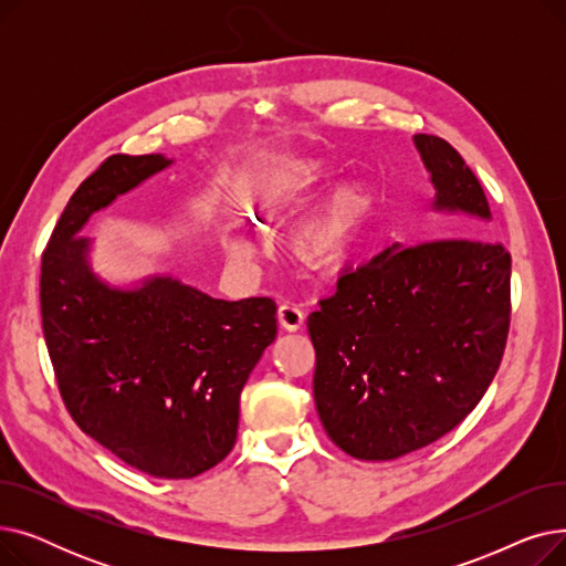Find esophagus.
I'll return each instance as SVG.
<instances>
[{"label":"esophagus","mask_w":566,"mask_h":566,"mask_svg":"<svg viewBox=\"0 0 566 566\" xmlns=\"http://www.w3.org/2000/svg\"><path fill=\"white\" fill-rule=\"evenodd\" d=\"M277 318H280V323H282V328H286V331H291V333L301 331L303 323H305V314L301 312V307L289 305V303H286V305H280Z\"/></svg>","instance_id":"obj_1"}]
</instances>
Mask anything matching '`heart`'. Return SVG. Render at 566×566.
I'll return each instance as SVG.
<instances>
[{"label":"heart","mask_w":566,"mask_h":566,"mask_svg":"<svg viewBox=\"0 0 566 566\" xmlns=\"http://www.w3.org/2000/svg\"><path fill=\"white\" fill-rule=\"evenodd\" d=\"M331 171L314 160L284 163L268 171L263 184V206L282 211L286 206L307 201L328 184ZM367 211V199L358 188H339L314 213L293 227L291 252L314 268L337 265L350 250ZM229 250L238 259H248L252 248L243 233L229 238Z\"/></svg>","instance_id":"1"}]
</instances>
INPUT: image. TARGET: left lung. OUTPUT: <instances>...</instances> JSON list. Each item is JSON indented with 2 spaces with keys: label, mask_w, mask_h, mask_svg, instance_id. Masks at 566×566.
I'll use <instances>...</instances> for the list:
<instances>
[{
  "label": "left lung",
  "mask_w": 566,
  "mask_h": 566,
  "mask_svg": "<svg viewBox=\"0 0 566 566\" xmlns=\"http://www.w3.org/2000/svg\"><path fill=\"white\" fill-rule=\"evenodd\" d=\"M436 208L470 220L457 238L388 248L348 268L318 301L314 401L337 448L363 461L422 450L459 427L502 363L512 323V254L482 238L491 208L457 148L415 135Z\"/></svg>",
  "instance_id": "obj_1"
}]
</instances>
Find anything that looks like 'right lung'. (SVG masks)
Returning a JSON list of instances; mask_svg holds the SVG:
<instances>
[{
	"label": "right lung",
	"mask_w": 566,
	"mask_h": 566,
	"mask_svg": "<svg viewBox=\"0 0 566 566\" xmlns=\"http://www.w3.org/2000/svg\"><path fill=\"white\" fill-rule=\"evenodd\" d=\"M167 165L116 154L84 178L41 256V318L75 424L151 478L190 480L231 452L241 392L277 337V305L218 301L174 280L124 293L92 275L82 224Z\"/></svg>",
	"instance_id": "right-lung-1"
}]
</instances>
